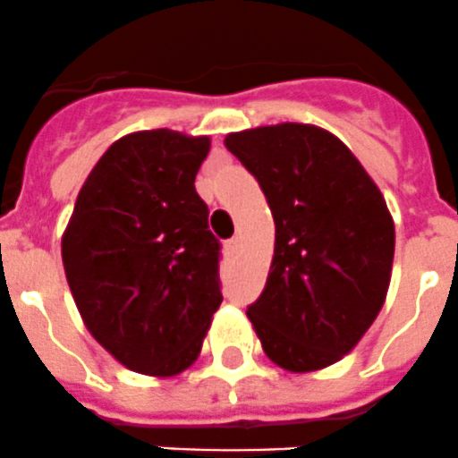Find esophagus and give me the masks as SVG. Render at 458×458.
<instances>
[{"label": "esophagus", "mask_w": 458, "mask_h": 458, "mask_svg": "<svg viewBox=\"0 0 458 458\" xmlns=\"http://www.w3.org/2000/svg\"><path fill=\"white\" fill-rule=\"evenodd\" d=\"M239 246H242V237H233V239H228V242H225V250H228L230 255H237Z\"/></svg>", "instance_id": "obj_1"}]
</instances>
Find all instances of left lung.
Here are the masks:
<instances>
[{
  "instance_id": "obj_1",
  "label": "left lung",
  "mask_w": 458,
  "mask_h": 458,
  "mask_svg": "<svg viewBox=\"0 0 458 458\" xmlns=\"http://www.w3.org/2000/svg\"><path fill=\"white\" fill-rule=\"evenodd\" d=\"M224 143L255 175L276 224L267 285L246 315L278 368H328L360 342L388 294L394 224L383 193L317 125L255 127Z\"/></svg>"
}]
</instances>
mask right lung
Listing matches in <instances>:
<instances>
[{
	"instance_id": "add662e5",
	"label": "right lung",
	"mask_w": 458,
	"mask_h": 458,
	"mask_svg": "<svg viewBox=\"0 0 458 458\" xmlns=\"http://www.w3.org/2000/svg\"><path fill=\"white\" fill-rule=\"evenodd\" d=\"M208 152L209 137L125 134L89 173L61 237L84 327L131 372H184L224 301L221 244L193 187Z\"/></svg>"
}]
</instances>
